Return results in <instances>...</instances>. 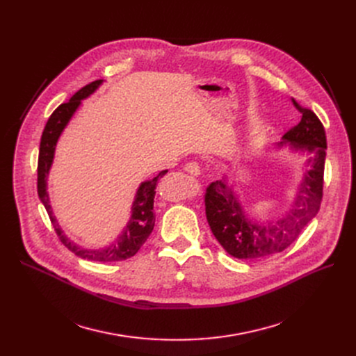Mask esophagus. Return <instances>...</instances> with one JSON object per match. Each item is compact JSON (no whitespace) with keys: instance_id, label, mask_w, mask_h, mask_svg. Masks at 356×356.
<instances>
[{"instance_id":"1","label":"esophagus","mask_w":356,"mask_h":356,"mask_svg":"<svg viewBox=\"0 0 356 356\" xmlns=\"http://www.w3.org/2000/svg\"><path fill=\"white\" fill-rule=\"evenodd\" d=\"M184 170L192 176H199L200 175V165L196 161H189L188 164L184 165Z\"/></svg>"}]
</instances>
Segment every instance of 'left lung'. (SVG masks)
Instances as JSON below:
<instances>
[{"label":"left lung","mask_w":356,"mask_h":356,"mask_svg":"<svg viewBox=\"0 0 356 356\" xmlns=\"http://www.w3.org/2000/svg\"><path fill=\"white\" fill-rule=\"evenodd\" d=\"M293 105L302 112V120L284 134L294 149H306L310 168L306 172L291 211L267 225H257L244 211L225 180L212 181L204 193V211L212 234L229 255L238 259H261L290 247L321 209L326 159V134L321 120L294 98Z\"/></svg>","instance_id":"obj_1"}]
</instances>
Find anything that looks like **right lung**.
<instances>
[{
    "instance_id": "add662e5",
    "label": "right lung",
    "mask_w": 356,
    "mask_h": 356,
    "mask_svg": "<svg viewBox=\"0 0 356 356\" xmlns=\"http://www.w3.org/2000/svg\"><path fill=\"white\" fill-rule=\"evenodd\" d=\"M101 83H102V79L93 81L85 85L74 93L67 102L59 105L53 111V114L50 115L43 129L42 141H40L39 163H37V192H39V197L49 213V218L51 220V225L56 234H58L60 242L69 251H72L74 255H78L83 259L99 261V263H111V261H122V259L134 257L138 252V250L143 247L149 234H152L154 228V220H156V216L153 212L156 186L160 177H163L167 173V170L160 172L152 180L141 183L138 192L136 195V200L133 203V215H131V219L128 220L122 234L117 238V241L111 247L102 248V250H85L78 247L76 244H73L70 239L66 238V235L59 227L58 220H56V218L53 216L51 208L49 204V195L46 191V177L49 175L50 165L53 161L56 143H58V138L62 134L63 128L74 114V111H76L78 106L81 105V101L89 97Z\"/></svg>"
}]
</instances>
